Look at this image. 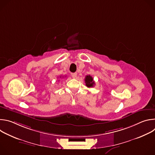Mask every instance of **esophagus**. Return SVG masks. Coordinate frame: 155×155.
<instances>
[{"label": "esophagus", "mask_w": 155, "mask_h": 155, "mask_svg": "<svg viewBox=\"0 0 155 155\" xmlns=\"http://www.w3.org/2000/svg\"><path fill=\"white\" fill-rule=\"evenodd\" d=\"M71 75L72 76V77H74V78H75V77H77V72H75V73H72V74H71Z\"/></svg>", "instance_id": "obj_1"}]
</instances>
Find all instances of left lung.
Listing matches in <instances>:
<instances>
[{
    "label": "left lung",
    "instance_id": "1",
    "mask_svg": "<svg viewBox=\"0 0 155 155\" xmlns=\"http://www.w3.org/2000/svg\"><path fill=\"white\" fill-rule=\"evenodd\" d=\"M84 82H85V84H86V86L87 87H92L94 86L95 84V82L93 80V78L90 76V75H86L85 77V78H84Z\"/></svg>",
    "mask_w": 155,
    "mask_h": 155
}]
</instances>
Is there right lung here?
<instances>
[{"instance_id":"1","label":"right lung","mask_w":155,"mask_h":155,"mask_svg":"<svg viewBox=\"0 0 155 155\" xmlns=\"http://www.w3.org/2000/svg\"><path fill=\"white\" fill-rule=\"evenodd\" d=\"M61 77H60V78H61Z\"/></svg>"}]
</instances>
